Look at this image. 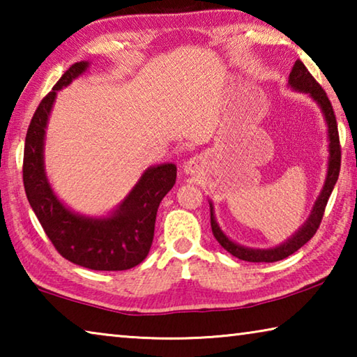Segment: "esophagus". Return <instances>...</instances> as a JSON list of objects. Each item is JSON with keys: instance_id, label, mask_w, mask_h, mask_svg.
<instances>
[{"instance_id": "1", "label": "esophagus", "mask_w": 357, "mask_h": 357, "mask_svg": "<svg viewBox=\"0 0 357 357\" xmlns=\"http://www.w3.org/2000/svg\"><path fill=\"white\" fill-rule=\"evenodd\" d=\"M202 165H203V162H202V157H192L190 160H187V164L184 165V172L187 173V174H197L198 172L202 170Z\"/></svg>"}]
</instances>
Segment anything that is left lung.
<instances>
[{
  "label": "left lung",
  "mask_w": 357,
  "mask_h": 357,
  "mask_svg": "<svg viewBox=\"0 0 357 357\" xmlns=\"http://www.w3.org/2000/svg\"><path fill=\"white\" fill-rule=\"evenodd\" d=\"M288 86L293 88L294 91L309 94L310 98L317 102L318 107L321 108L324 121L326 124H328V138H329L328 174H326L323 189L319 192L317 202L310 211L309 219L304 222V225H302L291 238H288L285 243H282L280 245L271 247V249H252V247H244L229 239L220 229L219 223H217L215 215H214V204L213 202H209L211 228H213V234L217 239V243H219L227 252L231 253L233 257L244 259V261H252V263L280 261V259L289 257L296 250H299L305 243H309V241L313 238V234L317 233L319 223H321L324 208L326 204H328L332 190H334V185L338 179V173H340V155H342L340 140H338L337 121H335L334 110H332L331 100L323 91V88L319 86L315 78L312 77L310 72L307 70L305 66L302 64V61H299V59L294 63L291 72H289Z\"/></svg>",
  "instance_id": "obj_1"
}]
</instances>
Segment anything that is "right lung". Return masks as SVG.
<instances>
[{
    "mask_svg": "<svg viewBox=\"0 0 357 357\" xmlns=\"http://www.w3.org/2000/svg\"><path fill=\"white\" fill-rule=\"evenodd\" d=\"M88 68V61L70 66L34 112L25 138L23 184L45 234L66 259L93 271H126L148 257L157 209L176 183V165L160 164L144 170L129 195L108 215L78 214L59 200L45 173V129L56 93Z\"/></svg>",
    "mask_w": 357,
    "mask_h": 357,
    "instance_id": "obj_1",
    "label": "right lung"
}]
</instances>
